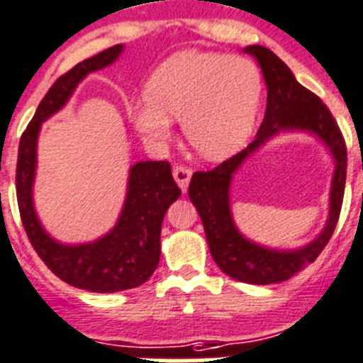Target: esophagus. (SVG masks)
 I'll return each mask as SVG.
<instances>
[{"instance_id": "1", "label": "esophagus", "mask_w": 363, "mask_h": 363, "mask_svg": "<svg viewBox=\"0 0 363 363\" xmlns=\"http://www.w3.org/2000/svg\"><path fill=\"white\" fill-rule=\"evenodd\" d=\"M174 177L175 181H177L179 188H181L182 191H186V188H188L189 184V179H191V169H189L186 164H175Z\"/></svg>"}]
</instances>
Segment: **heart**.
<instances>
[{
  "mask_svg": "<svg viewBox=\"0 0 363 363\" xmlns=\"http://www.w3.org/2000/svg\"><path fill=\"white\" fill-rule=\"evenodd\" d=\"M146 96L128 108L145 139H169V119H177L189 145L206 159L218 161L250 139L262 99V76L246 57L186 50L153 70Z\"/></svg>",
  "mask_w": 363,
  "mask_h": 363,
  "instance_id": "b5f03b06",
  "label": "heart"
}]
</instances>
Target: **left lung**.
<instances>
[{"label":"left lung","instance_id":"obj_1","mask_svg":"<svg viewBox=\"0 0 363 363\" xmlns=\"http://www.w3.org/2000/svg\"><path fill=\"white\" fill-rule=\"evenodd\" d=\"M267 84V106L255 141L242 152L208 172H195L188 195L201 215L211 257L226 275L247 284H277L291 279L302 267L315 262L328 246L340 217L347 175V148L335 117L316 94L295 79L291 70L269 48L251 45ZM279 129H309L316 133L335 155L337 169L332 186V210L323 235L302 250L275 252L257 247L238 233L229 213V182L244 158Z\"/></svg>","mask_w":363,"mask_h":363}]
</instances>
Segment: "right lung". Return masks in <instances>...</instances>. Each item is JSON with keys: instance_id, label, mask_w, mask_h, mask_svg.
Segmentation results:
<instances>
[{"instance_id": "obj_1", "label": "right lung", "mask_w": 363, "mask_h": 363, "mask_svg": "<svg viewBox=\"0 0 363 363\" xmlns=\"http://www.w3.org/2000/svg\"><path fill=\"white\" fill-rule=\"evenodd\" d=\"M123 47L113 45L81 61L48 88L23 132L16 166V195L23 228L39 259L63 282L94 293H116L145 284L161 257V226L166 210L181 195L168 161H143L130 169L125 210L117 226L97 242L63 246L45 233L32 206L35 141L39 126L55 113L86 74L108 67Z\"/></svg>"}]
</instances>
